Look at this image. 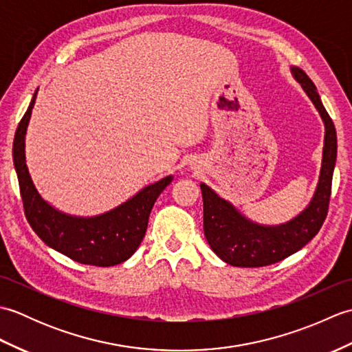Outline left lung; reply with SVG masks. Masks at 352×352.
Listing matches in <instances>:
<instances>
[{
	"label": "left lung",
	"instance_id": "1",
	"mask_svg": "<svg viewBox=\"0 0 352 352\" xmlns=\"http://www.w3.org/2000/svg\"><path fill=\"white\" fill-rule=\"evenodd\" d=\"M295 78L319 110L325 124L324 157L318 189L310 206L287 223L263 227L245 219L236 208L201 184L204 203V236L216 256L231 266L261 267L278 263L307 245L322 227L330 207L333 170L338 155V136L316 86L301 68H292Z\"/></svg>",
	"mask_w": 352,
	"mask_h": 352
}]
</instances>
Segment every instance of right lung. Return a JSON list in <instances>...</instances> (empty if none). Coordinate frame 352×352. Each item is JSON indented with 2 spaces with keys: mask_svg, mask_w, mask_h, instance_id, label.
<instances>
[{
  "mask_svg": "<svg viewBox=\"0 0 352 352\" xmlns=\"http://www.w3.org/2000/svg\"><path fill=\"white\" fill-rule=\"evenodd\" d=\"M36 94L21 119L13 140V163L30 227L52 250L81 265L107 267L122 263L140 245L146 233L151 208L172 182V175L148 186L115 210L96 218H74L57 212L37 193L25 164L24 140Z\"/></svg>",
  "mask_w": 352,
  "mask_h": 352,
  "instance_id": "right-lung-1",
  "label": "right lung"
}]
</instances>
